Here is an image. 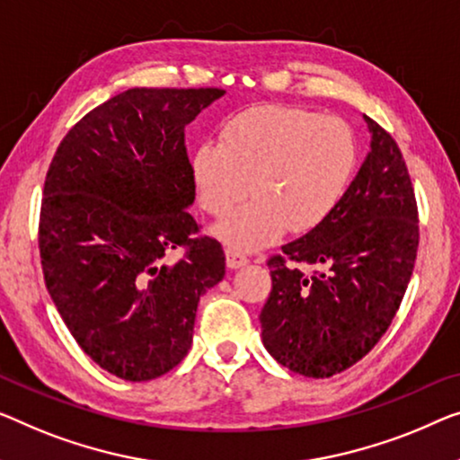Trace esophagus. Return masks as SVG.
<instances>
[{
	"mask_svg": "<svg viewBox=\"0 0 460 460\" xmlns=\"http://www.w3.org/2000/svg\"><path fill=\"white\" fill-rule=\"evenodd\" d=\"M225 256H227V266H229L231 270L242 269V266H245V264L250 262L248 256H243V253L237 252V250H227V252H225Z\"/></svg>",
	"mask_w": 460,
	"mask_h": 460,
	"instance_id": "1",
	"label": "esophagus"
}]
</instances>
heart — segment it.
I'll list each match as a JSON object with an SVG mask.
<instances>
[{
  "label": "heart",
  "instance_id": "obj_1",
  "mask_svg": "<svg viewBox=\"0 0 460 460\" xmlns=\"http://www.w3.org/2000/svg\"><path fill=\"white\" fill-rule=\"evenodd\" d=\"M358 146L345 121L299 107L256 105L223 123L221 140L191 155L198 202L225 217L215 227L229 250L253 252L283 235L316 229L351 183ZM252 183L250 184L249 181Z\"/></svg>",
  "mask_w": 460,
  "mask_h": 460
}]
</instances>
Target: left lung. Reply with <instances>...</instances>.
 Instances as JSON below:
<instances>
[{"instance_id":"obj_1","label":"left lung","mask_w":460,"mask_h":460,"mask_svg":"<svg viewBox=\"0 0 460 460\" xmlns=\"http://www.w3.org/2000/svg\"><path fill=\"white\" fill-rule=\"evenodd\" d=\"M369 153L331 217L269 260L262 342L280 366L331 378L372 351L413 274L420 225L407 164L386 129L363 115ZM305 265L319 270L305 272Z\"/></svg>"}]
</instances>
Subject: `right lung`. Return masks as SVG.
<instances>
[{"label": "right lung", "instance_id": "obj_1", "mask_svg": "<svg viewBox=\"0 0 460 460\" xmlns=\"http://www.w3.org/2000/svg\"><path fill=\"white\" fill-rule=\"evenodd\" d=\"M221 88H129L86 113L47 171L39 250L67 331L109 374L146 382L186 358L198 301L225 277L196 237L186 126ZM186 247L173 265L166 253Z\"/></svg>", "mask_w": 460, "mask_h": 460}]
</instances>
